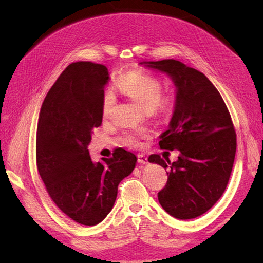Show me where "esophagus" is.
Listing matches in <instances>:
<instances>
[{
  "mask_svg": "<svg viewBox=\"0 0 263 263\" xmlns=\"http://www.w3.org/2000/svg\"><path fill=\"white\" fill-rule=\"evenodd\" d=\"M138 161H139V163H140V164H147V163H148L147 156L143 155V154H139V155H138Z\"/></svg>",
  "mask_w": 263,
  "mask_h": 263,
  "instance_id": "1",
  "label": "esophagus"
}]
</instances>
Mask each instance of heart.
Wrapping results in <instances>:
<instances>
[{
    "label": "heart",
    "instance_id": "heart-1",
    "mask_svg": "<svg viewBox=\"0 0 263 263\" xmlns=\"http://www.w3.org/2000/svg\"><path fill=\"white\" fill-rule=\"evenodd\" d=\"M117 89L147 110H155L159 114L167 115L174 108L175 100L173 95L161 92V81L157 77L142 71H132L121 77L116 83ZM114 105V96L110 91L104 95L102 111L103 115L108 116ZM146 137V132L127 133L123 138V142L130 147H138L141 139Z\"/></svg>",
    "mask_w": 263,
    "mask_h": 263
}]
</instances>
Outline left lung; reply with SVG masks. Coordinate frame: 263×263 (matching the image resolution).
<instances>
[{
    "label": "left lung",
    "instance_id": "8db88e82",
    "mask_svg": "<svg viewBox=\"0 0 263 263\" xmlns=\"http://www.w3.org/2000/svg\"><path fill=\"white\" fill-rule=\"evenodd\" d=\"M140 64L164 72L175 85L174 111L159 146L176 149L180 156L173 163L159 155L148 160L168 170V180L158 193L164 210L177 219H192L219 200L230 180L236 153L230 111L202 72L176 60Z\"/></svg>",
    "mask_w": 263,
    "mask_h": 263
}]
</instances>
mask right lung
<instances>
[{
    "instance_id": "right-lung-1",
    "label": "right lung",
    "mask_w": 263,
    "mask_h": 263,
    "mask_svg": "<svg viewBox=\"0 0 263 263\" xmlns=\"http://www.w3.org/2000/svg\"><path fill=\"white\" fill-rule=\"evenodd\" d=\"M105 65L71 63L46 95L39 113L37 168L60 210L81 225L93 226L113 208L117 186L133 172L135 154L119 148L93 163L88 146L102 124Z\"/></svg>"
}]
</instances>
